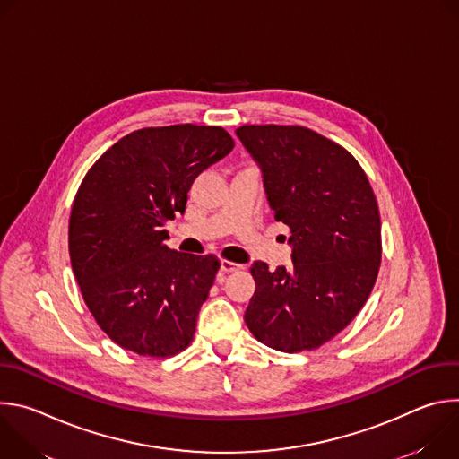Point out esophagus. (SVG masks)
<instances>
[{"mask_svg":"<svg viewBox=\"0 0 459 459\" xmlns=\"http://www.w3.org/2000/svg\"><path fill=\"white\" fill-rule=\"evenodd\" d=\"M220 269H221V273L229 274V273H236V271H239V269H243V267H241V265H238V264H234V261H227V259H223V261H221V265H220Z\"/></svg>","mask_w":459,"mask_h":459,"instance_id":"obj_1","label":"esophagus"}]
</instances>
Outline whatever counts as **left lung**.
Here are the masks:
<instances>
[{
    "label": "left lung",
    "instance_id": "left-lung-1",
    "mask_svg": "<svg viewBox=\"0 0 459 459\" xmlns=\"http://www.w3.org/2000/svg\"><path fill=\"white\" fill-rule=\"evenodd\" d=\"M264 174L292 267L254 261L255 292L245 310L254 338L281 352L321 347L356 317L381 264L379 209L367 174L338 143L292 125L236 130Z\"/></svg>",
    "mask_w": 459,
    "mask_h": 459
}]
</instances>
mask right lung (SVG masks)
Wrapping results in <instances>:
<instances>
[{
	"label": "right lung",
	"mask_w": 459,
	"mask_h": 459,
	"mask_svg": "<svg viewBox=\"0 0 459 459\" xmlns=\"http://www.w3.org/2000/svg\"><path fill=\"white\" fill-rule=\"evenodd\" d=\"M232 149L221 126H149L114 143L83 178L69 220L73 273L119 347L167 358L192 342L220 261L170 250L165 223L185 212L194 179Z\"/></svg>",
	"instance_id": "obj_1"
}]
</instances>
